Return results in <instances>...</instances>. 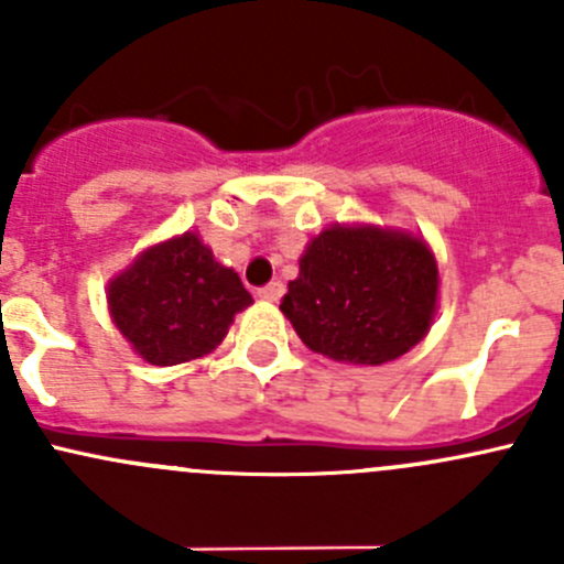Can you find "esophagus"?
<instances>
[{"mask_svg": "<svg viewBox=\"0 0 564 564\" xmlns=\"http://www.w3.org/2000/svg\"><path fill=\"white\" fill-rule=\"evenodd\" d=\"M283 292H286V289H283V283L272 281V283H267L264 289H259V297L264 300V303H278V300L283 297Z\"/></svg>", "mask_w": 564, "mask_h": 564, "instance_id": "obj_1", "label": "esophagus"}]
</instances>
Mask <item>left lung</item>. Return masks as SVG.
<instances>
[{"mask_svg":"<svg viewBox=\"0 0 564 564\" xmlns=\"http://www.w3.org/2000/svg\"><path fill=\"white\" fill-rule=\"evenodd\" d=\"M440 267L406 229L333 224L311 237L281 311L316 355L351 366L398 360L429 335Z\"/></svg>","mask_w":564,"mask_h":564,"instance_id":"8db88e82","label":"left lung"}]
</instances>
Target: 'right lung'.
<instances>
[{"label":"right lung","instance_id":"add662e5","mask_svg":"<svg viewBox=\"0 0 564 564\" xmlns=\"http://www.w3.org/2000/svg\"><path fill=\"white\" fill-rule=\"evenodd\" d=\"M111 322L150 366H180L220 346L253 297L196 231L144 248L108 281Z\"/></svg>","mask_w":564,"mask_h":564}]
</instances>
